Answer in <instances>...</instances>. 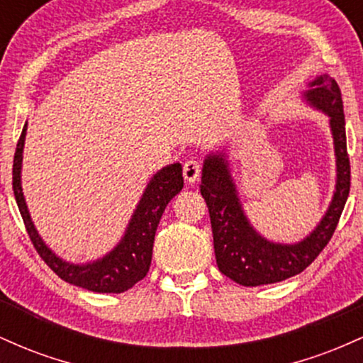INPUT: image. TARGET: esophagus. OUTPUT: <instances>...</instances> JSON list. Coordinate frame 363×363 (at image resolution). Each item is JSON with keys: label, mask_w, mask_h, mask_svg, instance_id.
Returning <instances> with one entry per match:
<instances>
[{"label": "esophagus", "mask_w": 363, "mask_h": 363, "mask_svg": "<svg viewBox=\"0 0 363 363\" xmlns=\"http://www.w3.org/2000/svg\"><path fill=\"white\" fill-rule=\"evenodd\" d=\"M182 174H184L186 182L194 184V182L199 179V174H201V165H199V162L194 160V158H189V160L184 162Z\"/></svg>", "instance_id": "34e87169"}]
</instances>
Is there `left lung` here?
<instances>
[{
  "instance_id": "obj_1",
  "label": "left lung",
  "mask_w": 363,
  "mask_h": 363,
  "mask_svg": "<svg viewBox=\"0 0 363 363\" xmlns=\"http://www.w3.org/2000/svg\"><path fill=\"white\" fill-rule=\"evenodd\" d=\"M311 86L303 97L329 116L336 155V186L328 211L306 239L280 244L257 234L240 205L227 155L223 152L210 153L203 164L199 189L210 211L216 264L225 277L239 285H268L302 273L331 240L343 213L350 193V158L341 91L338 83L328 74L315 78Z\"/></svg>"
}]
</instances>
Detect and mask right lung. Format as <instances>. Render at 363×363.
Here are the masks:
<instances>
[{
    "label": "right lung",
    "instance_id": "1",
    "mask_svg": "<svg viewBox=\"0 0 363 363\" xmlns=\"http://www.w3.org/2000/svg\"><path fill=\"white\" fill-rule=\"evenodd\" d=\"M25 135H27V124L22 129V135H20L15 150L13 193L28 237H30L35 251L39 252L45 264L61 280L82 286L85 290L99 291V294H121V291L131 289L135 283L143 280L147 277L150 264H152L153 240H155V232L162 213H164L170 199L177 193H181L182 186H184L182 165L170 164L167 167L158 170L155 176L150 179L147 189H145L135 213L129 220L123 239L119 240V244L111 252H107L106 256L97 261L85 262V264H73V262L62 261L60 256H56L45 245L34 227L30 213H28L22 191Z\"/></svg>",
    "mask_w": 363,
    "mask_h": 363
}]
</instances>
